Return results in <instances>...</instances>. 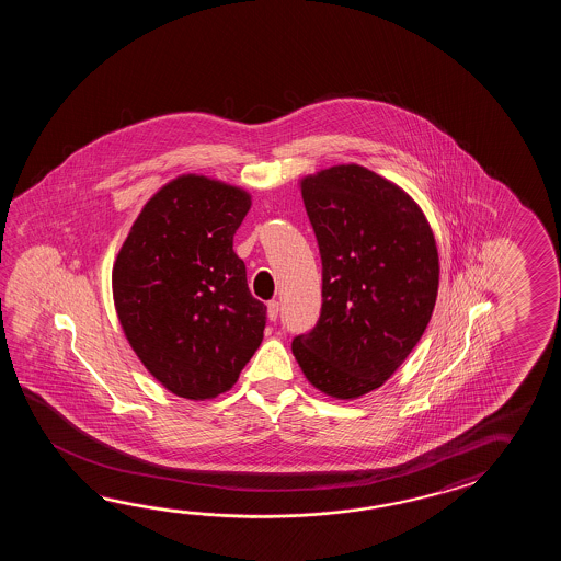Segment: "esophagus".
<instances>
[{
	"label": "esophagus",
	"instance_id": "esophagus-1",
	"mask_svg": "<svg viewBox=\"0 0 561 561\" xmlns=\"http://www.w3.org/2000/svg\"><path fill=\"white\" fill-rule=\"evenodd\" d=\"M278 300H268L266 302V317H268V321H276V317H278Z\"/></svg>",
	"mask_w": 561,
	"mask_h": 561
}]
</instances>
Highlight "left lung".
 <instances>
[{
  "label": "left lung",
  "mask_w": 561,
  "mask_h": 561,
  "mask_svg": "<svg viewBox=\"0 0 561 561\" xmlns=\"http://www.w3.org/2000/svg\"><path fill=\"white\" fill-rule=\"evenodd\" d=\"M319 242L322 307L293 341L307 381L334 399L379 389L425 333L439 288V254L419 204L358 164L300 180Z\"/></svg>",
  "instance_id": "1"
}]
</instances>
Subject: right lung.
<instances>
[{
    "label": "right lung",
    "instance_id": "obj_1",
    "mask_svg": "<svg viewBox=\"0 0 561 561\" xmlns=\"http://www.w3.org/2000/svg\"><path fill=\"white\" fill-rule=\"evenodd\" d=\"M251 194L198 174L144 204L112 268L122 331L170 393L215 399L263 343L266 307L252 297L232 240Z\"/></svg>",
    "mask_w": 561,
    "mask_h": 561
}]
</instances>
